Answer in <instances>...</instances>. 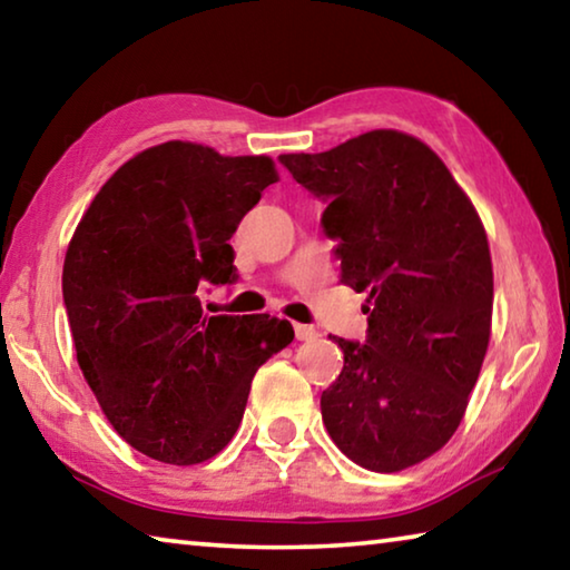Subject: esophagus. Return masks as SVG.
I'll return each instance as SVG.
<instances>
[{
	"instance_id": "obj_1",
	"label": "esophagus",
	"mask_w": 570,
	"mask_h": 570,
	"mask_svg": "<svg viewBox=\"0 0 570 570\" xmlns=\"http://www.w3.org/2000/svg\"><path fill=\"white\" fill-rule=\"evenodd\" d=\"M294 334L298 342H312L320 336V330H314V326H306V324H294Z\"/></svg>"
}]
</instances>
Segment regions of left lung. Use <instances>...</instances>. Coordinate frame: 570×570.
I'll use <instances>...</instances> for the list:
<instances>
[{
	"label": "left lung",
	"mask_w": 570,
	"mask_h": 570,
	"mask_svg": "<svg viewBox=\"0 0 570 570\" xmlns=\"http://www.w3.org/2000/svg\"><path fill=\"white\" fill-rule=\"evenodd\" d=\"M340 238L342 282L366 298V342L322 394L326 432L346 458L400 472L455 435L493 322V262L472 200L414 135L370 130L324 153L278 156Z\"/></svg>",
	"instance_id": "left-lung-1"
}]
</instances>
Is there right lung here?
Instances as JSON below:
<instances>
[{"instance_id": "obj_1", "label": "right lung", "mask_w": 570, "mask_h": 570, "mask_svg": "<svg viewBox=\"0 0 570 570\" xmlns=\"http://www.w3.org/2000/svg\"><path fill=\"white\" fill-rule=\"evenodd\" d=\"M276 180L268 156L168 140L122 163L75 228L62 296L77 364L142 455L170 465L218 455L256 370L294 340L286 320L206 314L198 298L236 278L228 240Z\"/></svg>"}]
</instances>
